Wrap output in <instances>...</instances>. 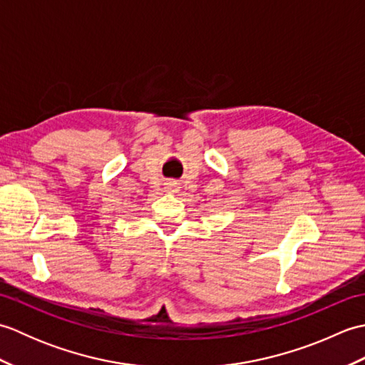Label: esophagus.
Instances as JSON below:
<instances>
[{
	"label": "esophagus",
	"instance_id": "34e87169",
	"mask_svg": "<svg viewBox=\"0 0 365 365\" xmlns=\"http://www.w3.org/2000/svg\"><path fill=\"white\" fill-rule=\"evenodd\" d=\"M165 188L169 192H175V191H178V183L177 182H169V183H166Z\"/></svg>",
	"mask_w": 365,
	"mask_h": 365
}]
</instances>
